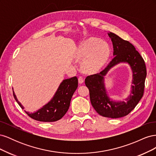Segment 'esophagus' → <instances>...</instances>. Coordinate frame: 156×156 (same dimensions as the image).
I'll return each mask as SVG.
<instances>
[{"mask_svg":"<svg viewBox=\"0 0 156 156\" xmlns=\"http://www.w3.org/2000/svg\"><path fill=\"white\" fill-rule=\"evenodd\" d=\"M78 81H79V83L80 84H82V83L84 82V79H83V77H81V76H79V77H78Z\"/></svg>","mask_w":156,"mask_h":156,"instance_id":"34e87169","label":"esophagus"}]
</instances>
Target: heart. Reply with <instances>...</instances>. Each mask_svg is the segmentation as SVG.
Masks as SVG:
<instances>
[{
    "instance_id": "b5f03b06",
    "label": "heart",
    "mask_w": 156,
    "mask_h": 156,
    "mask_svg": "<svg viewBox=\"0 0 156 156\" xmlns=\"http://www.w3.org/2000/svg\"><path fill=\"white\" fill-rule=\"evenodd\" d=\"M110 54V48L105 42L96 37H90L79 45L75 58L82 61L81 68L84 72L94 73L105 64Z\"/></svg>"
}]
</instances>
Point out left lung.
Masks as SVG:
<instances>
[{
	"instance_id": "left-lung-1",
	"label": "left lung",
	"mask_w": 156,
	"mask_h": 156,
	"mask_svg": "<svg viewBox=\"0 0 156 156\" xmlns=\"http://www.w3.org/2000/svg\"><path fill=\"white\" fill-rule=\"evenodd\" d=\"M113 45V56L107 67L100 73L91 75L85 79L90 92L91 104L99 115L111 119L127 115L138 104L144 94L146 77L145 62L135 47L112 32L107 33ZM120 63H126L132 71V82L130 95L126 102L115 101L108 96L105 86V76L112 67Z\"/></svg>"
}]
</instances>
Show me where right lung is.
I'll list each match as a JSON object with an SVG mask.
<instances>
[{
	"label": "right lung",
	"instance_id": "1",
	"mask_svg": "<svg viewBox=\"0 0 156 156\" xmlns=\"http://www.w3.org/2000/svg\"><path fill=\"white\" fill-rule=\"evenodd\" d=\"M78 87L77 77L64 79L60 84L55 95L51 100L34 112H25L32 119L37 121L51 122L60 120L65 115L69 107L70 101L73 93ZM14 98L22 109L25 107L18 101L15 92L13 90Z\"/></svg>",
	"mask_w": 156,
	"mask_h": 156
}]
</instances>
